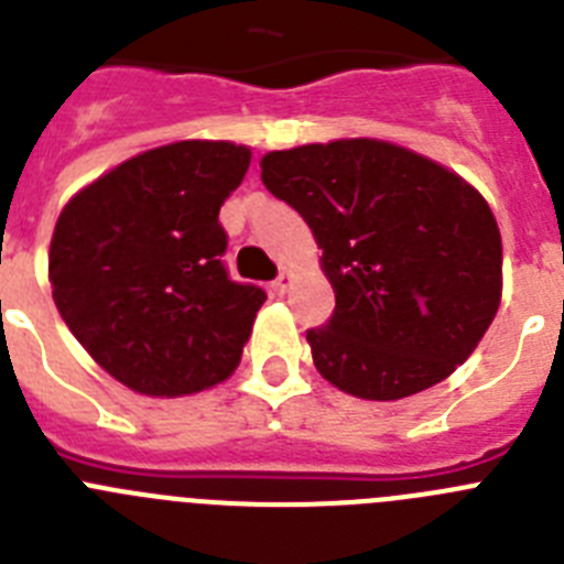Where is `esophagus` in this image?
I'll use <instances>...</instances> for the list:
<instances>
[{"instance_id": "obj_1", "label": "esophagus", "mask_w": 564, "mask_h": 564, "mask_svg": "<svg viewBox=\"0 0 564 564\" xmlns=\"http://www.w3.org/2000/svg\"><path fill=\"white\" fill-rule=\"evenodd\" d=\"M273 293H279V296H282V293H285L288 291V288H291V273H288V271H282V273H279V276L276 279H273Z\"/></svg>"}]
</instances>
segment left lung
Masks as SVG:
<instances>
[{"instance_id":"obj_1","label":"left lung","mask_w":564,"mask_h":564,"mask_svg":"<svg viewBox=\"0 0 564 564\" xmlns=\"http://www.w3.org/2000/svg\"><path fill=\"white\" fill-rule=\"evenodd\" d=\"M268 192L302 214L336 291L307 330L322 378L364 401H398L475 352L502 296V239L471 183L376 138L268 152Z\"/></svg>"}]
</instances>
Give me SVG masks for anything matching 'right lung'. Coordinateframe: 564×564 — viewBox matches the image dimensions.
Returning a JSON list of instances; mask_svg holds the SVG:
<instances>
[{"label": "right lung", "instance_id": "add662e5", "mask_svg": "<svg viewBox=\"0 0 564 564\" xmlns=\"http://www.w3.org/2000/svg\"><path fill=\"white\" fill-rule=\"evenodd\" d=\"M248 163L251 149L231 141L169 143L101 174L58 214L53 302L129 390L192 395L237 370L265 291L228 276L217 217Z\"/></svg>", "mask_w": 564, "mask_h": 564}]
</instances>
